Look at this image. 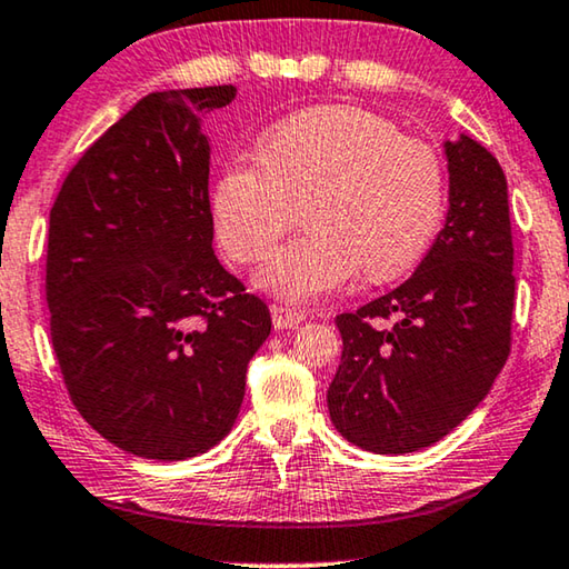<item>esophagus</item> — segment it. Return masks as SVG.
I'll use <instances>...</instances> for the list:
<instances>
[{
  "instance_id": "obj_1",
  "label": "esophagus",
  "mask_w": 569,
  "mask_h": 569,
  "mask_svg": "<svg viewBox=\"0 0 569 569\" xmlns=\"http://www.w3.org/2000/svg\"><path fill=\"white\" fill-rule=\"evenodd\" d=\"M270 313H273L276 329H296L307 321V313H303L301 309L283 307V303H273V307H270Z\"/></svg>"
}]
</instances>
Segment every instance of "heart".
<instances>
[{
	"mask_svg": "<svg viewBox=\"0 0 569 569\" xmlns=\"http://www.w3.org/2000/svg\"><path fill=\"white\" fill-rule=\"evenodd\" d=\"M442 156L393 122L355 107H313L270 127L260 158L222 168L211 211L227 256L268 258L303 219L309 230L258 273L266 291L309 301L358 273L391 281L417 262L445 211Z\"/></svg>",
	"mask_w": 569,
	"mask_h": 569,
	"instance_id": "1",
	"label": "heart"
}]
</instances>
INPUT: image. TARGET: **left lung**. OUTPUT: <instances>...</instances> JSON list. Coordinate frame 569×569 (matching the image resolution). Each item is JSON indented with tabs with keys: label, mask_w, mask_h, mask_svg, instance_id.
<instances>
[{
	"label": "left lung",
	"mask_w": 569,
	"mask_h": 569,
	"mask_svg": "<svg viewBox=\"0 0 569 569\" xmlns=\"http://www.w3.org/2000/svg\"><path fill=\"white\" fill-rule=\"evenodd\" d=\"M445 150L449 211L427 258L391 293L335 319L342 362L327 391L329 417L347 442L376 455L417 452L447 437L511 352L506 173L468 134Z\"/></svg>",
	"instance_id": "left-lung-1"
}]
</instances>
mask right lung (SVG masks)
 Returning a JSON list of instances; mask_svg holds the SVG:
<instances>
[{
  "mask_svg": "<svg viewBox=\"0 0 569 569\" xmlns=\"http://www.w3.org/2000/svg\"><path fill=\"white\" fill-rule=\"evenodd\" d=\"M234 87L156 91L79 158L50 209L46 299L68 396L146 460L224 439L270 335L266 301L217 260L199 117Z\"/></svg>",
  "mask_w": 569,
  "mask_h": 569,
  "instance_id": "1",
  "label": "right lung"
}]
</instances>
